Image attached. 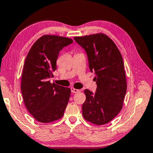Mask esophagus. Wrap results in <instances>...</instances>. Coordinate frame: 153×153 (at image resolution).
<instances>
[{
    "label": "esophagus",
    "instance_id": "esophagus-1",
    "mask_svg": "<svg viewBox=\"0 0 153 153\" xmlns=\"http://www.w3.org/2000/svg\"><path fill=\"white\" fill-rule=\"evenodd\" d=\"M81 91L76 89H74V88H71V92L72 93H79Z\"/></svg>",
    "mask_w": 153,
    "mask_h": 153
}]
</instances>
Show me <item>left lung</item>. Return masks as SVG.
<instances>
[{
	"label": "left lung",
	"instance_id": "obj_1",
	"mask_svg": "<svg viewBox=\"0 0 153 153\" xmlns=\"http://www.w3.org/2000/svg\"><path fill=\"white\" fill-rule=\"evenodd\" d=\"M85 50L91 72L97 83L95 93L84 91L86 100L82 116L95 125L108 124L121 111L127 84L124 61L118 48L111 38L102 33L74 37Z\"/></svg>",
	"mask_w": 153,
	"mask_h": 153
}]
</instances>
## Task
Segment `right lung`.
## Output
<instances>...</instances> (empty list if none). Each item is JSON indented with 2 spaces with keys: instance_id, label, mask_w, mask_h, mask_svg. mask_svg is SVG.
Masks as SVG:
<instances>
[{
  "instance_id": "1",
  "label": "right lung",
  "mask_w": 153,
  "mask_h": 153,
  "mask_svg": "<svg viewBox=\"0 0 153 153\" xmlns=\"http://www.w3.org/2000/svg\"><path fill=\"white\" fill-rule=\"evenodd\" d=\"M72 42L68 37L44 35L27 55L21 90L27 109L39 122H52L63 116L71 90L51 83L49 79L56 70L59 52Z\"/></svg>"
}]
</instances>
